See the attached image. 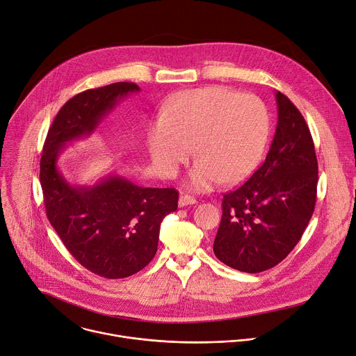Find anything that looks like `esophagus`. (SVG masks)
Here are the masks:
<instances>
[{
    "label": "esophagus",
    "instance_id": "1",
    "mask_svg": "<svg viewBox=\"0 0 356 356\" xmlns=\"http://www.w3.org/2000/svg\"><path fill=\"white\" fill-rule=\"evenodd\" d=\"M195 204H196V200L191 195H181L179 200H178L179 208H184V207H188V205H195Z\"/></svg>",
    "mask_w": 356,
    "mask_h": 356
}]
</instances>
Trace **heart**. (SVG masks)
<instances>
[{
	"label": "heart",
	"mask_w": 356,
	"mask_h": 356,
	"mask_svg": "<svg viewBox=\"0 0 356 356\" xmlns=\"http://www.w3.org/2000/svg\"><path fill=\"white\" fill-rule=\"evenodd\" d=\"M270 134V117L260 99L239 96L223 86L195 89L171 99L147 136L156 171L175 175L191 154L196 163L188 186L211 191L219 182L232 185L259 164Z\"/></svg>",
	"instance_id": "1"
}]
</instances>
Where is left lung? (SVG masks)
I'll return each instance as SVG.
<instances>
[{
	"mask_svg": "<svg viewBox=\"0 0 356 356\" xmlns=\"http://www.w3.org/2000/svg\"><path fill=\"white\" fill-rule=\"evenodd\" d=\"M277 129L263 165L238 189L223 195L215 256L245 273L284 260L300 242L317 201L318 163L300 110L280 92Z\"/></svg>",
	"mask_w": 356,
	"mask_h": 356,
	"instance_id": "obj_1",
	"label": "left lung"
}]
</instances>
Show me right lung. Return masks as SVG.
Here are the masks:
<instances>
[{
    "label": "right lung",
    "mask_w": 356,
    "mask_h": 356,
    "mask_svg": "<svg viewBox=\"0 0 356 356\" xmlns=\"http://www.w3.org/2000/svg\"><path fill=\"white\" fill-rule=\"evenodd\" d=\"M138 90L136 83L118 82L67 100L48 131L39 164L51 225L79 263L106 279L129 277L152 260L161 222L178 208V191L143 188L118 175L74 186L60 174L58 160L66 143L92 134L118 100Z\"/></svg>",
    "instance_id": "right-lung-1"
}]
</instances>
